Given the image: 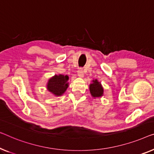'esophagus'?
I'll use <instances>...</instances> for the list:
<instances>
[{
	"label": "esophagus",
	"instance_id": "1",
	"mask_svg": "<svg viewBox=\"0 0 154 154\" xmlns=\"http://www.w3.org/2000/svg\"><path fill=\"white\" fill-rule=\"evenodd\" d=\"M77 75L79 77H81V78L84 77V70H83V69H82V68H79V70L77 71Z\"/></svg>",
	"mask_w": 154,
	"mask_h": 154
}]
</instances>
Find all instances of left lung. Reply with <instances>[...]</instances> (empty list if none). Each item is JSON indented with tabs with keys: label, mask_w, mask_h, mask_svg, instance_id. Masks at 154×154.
Returning <instances> with one entry per match:
<instances>
[{
	"label": "left lung",
	"mask_w": 154,
	"mask_h": 154,
	"mask_svg": "<svg viewBox=\"0 0 154 154\" xmlns=\"http://www.w3.org/2000/svg\"><path fill=\"white\" fill-rule=\"evenodd\" d=\"M89 89L91 95L93 97H100L104 94V88L100 82L97 81V79L93 80V83L89 86Z\"/></svg>",
	"instance_id": "obj_1"
}]
</instances>
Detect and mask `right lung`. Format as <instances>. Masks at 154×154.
<instances>
[{
  "label": "right lung",
  "mask_w": 154,
  "mask_h": 154,
  "mask_svg": "<svg viewBox=\"0 0 154 154\" xmlns=\"http://www.w3.org/2000/svg\"><path fill=\"white\" fill-rule=\"evenodd\" d=\"M68 75H54L48 80L47 89L55 96H61L65 93L68 87Z\"/></svg>",
  "instance_id": "obj_1"
}]
</instances>
